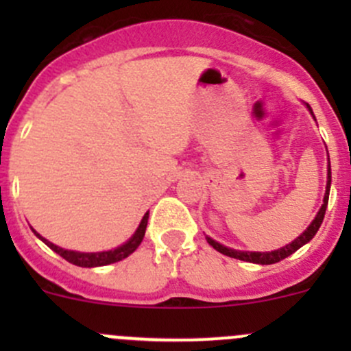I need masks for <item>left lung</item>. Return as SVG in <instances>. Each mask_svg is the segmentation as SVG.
Returning a JSON list of instances; mask_svg holds the SVG:
<instances>
[{
	"label": "left lung",
	"instance_id": "obj_1",
	"mask_svg": "<svg viewBox=\"0 0 351 351\" xmlns=\"http://www.w3.org/2000/svg\"><path fill=\"white\" fill-rule=\"evenodd\" d=\"M307 108H309V112L313 113V110H311L309 105H307ZM314 115V113H313ZM328 161H329V156H328ZM329 186H331V166L328 165V183H326V193H324V200H323V205H321L319 212H317V215L314 217V221L311 222L309 228L306 229V231L302 232V234L299 236V238L293 239L292 243L287 244V246L280 247V250H275V251H267V253H260V251H238V250H232V247H228L224 246V244L214 241L212 238H205L207 239V243L210 244L214 250H217L219 253L226 254V256H231V258H236V260H243V261H250V263H258V265H274V263H278V261L285 260L287 256H290L292 253H295L299 247H302L304 244L309 243L311 239L316 236L317 229L321 228V224H323V219H324V214H326V207H328V198H329Z\"/></svg>",
	"mask_w": 351,
	"mask_h": 351
}]
</instances>
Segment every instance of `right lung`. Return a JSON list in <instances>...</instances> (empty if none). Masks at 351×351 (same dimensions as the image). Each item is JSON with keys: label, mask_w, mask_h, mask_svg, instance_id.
I'll return each mask as SVG.
<instances>
[{"label": "right lung", "mask_w": 351, "mask_h": 351, "mask_svg": "<svg viewBox=\"0 0 351 351\" xmlns=\"http://www.w3.org/2000/svg\"><path fill=\"white\" fill-rule=\"evenodd\" d=\"M147 219H149V212H146V214H144L143 221H141V224H139V228H137V231L134 232V236L129 239V241L123 243L122 246L115 247V250L100 251V253H80V251L64 250V247L56 246V244H52L51 241H47L45 238H42V236L38 234L37 231H34V229H32V231L35 232V236H37L38 239H42V241L47 244V246L51 247L52 251H56L58 254H61V256L64 258L66 261L76 265V267L93 268V267H105V265H110V263H117V261L123 260V258H127L129 254H132L134 251L137 250V246L143 243L144 234H146Z\"/></svg>", "instance_id": "1"}]
</instances>
